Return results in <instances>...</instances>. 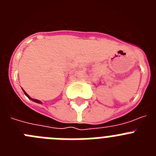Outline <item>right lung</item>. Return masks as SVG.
I'll return each mask as SVG.
<instances>
[{
  "mask_svg": "<svg viewBox=\"0 0 156 156\" xmlns=\"http://www.w3.org/2000/svg\"><path fill=\"white\" fill-rule=\"evenodd\" d=\"M23 92H24V94H25L27 95V97H28V98H29V99H31V100H32V101H35V102H37V103H40V104H41V101H39V100H37V99H34V98H30V96H29V95H28V94H27V93H26V91H25V90H23Z\"/></svg>",
  "mask_w": 156,
  "mask_h": 156,
  "instance_id": "add662e5",
  "label": "right lung"
}]
</instances>
